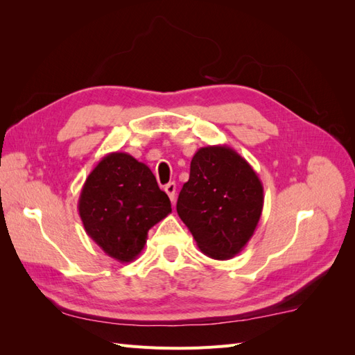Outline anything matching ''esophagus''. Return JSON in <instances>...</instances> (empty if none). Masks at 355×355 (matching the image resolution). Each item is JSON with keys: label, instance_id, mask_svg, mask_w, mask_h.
<instances>
[{"label": "esophagus", "instance_id": "esophagus-1", "mask_svg": "<svg viewBox=\"0 0 355 355\" xmlns=\"http://www.w3.org/2000/svg\"><path fill=\"white\" fill-rule=\"evenodd\" d=\"M164 191L167 192V196L171 201H175V196H176V184L175 182H170V184H167L164 187Z\"/></svg>", "mask_w": 355, "mask_h": 355}]
</instances>
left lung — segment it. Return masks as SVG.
I'll use <instances>...</instances> for the list:
<instances>
[{
  "label": "left lung",
  "instance_id": "left-lung-1",
  "mask_svg": "<svg viewBox=\"0 0 355 355\" xmlns=\"http://www.w3.org/2000/svg\"><path fill=\"white\" fill-rule=\"evenodd\" d=\"M262 209V182L237 151L227 145L198 149L176 210L204 254L218 261L239 254L252 239Z\"/></svg>",
  "mask_w": 355,
  "mask_h": 355
}]
</instances>
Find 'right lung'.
<instances>
[{
	"mask_svg": "<svg viewBox=\"0 0 355 355\" xmlns=\"http://www.w3.org/2000/svg\"><path fill=\"white\" fill-rule=\"evenodd\" d=\"M171 211L151 168L127 153L105 155L85 179L78 213L89 237L127 263L144 250L148 231Z\"/></svg>",
	"mask_w": 355,
	"mask_h": 355,
	"instance_id": "obj_1",
	"label": "right lung"
}]
</instances>
